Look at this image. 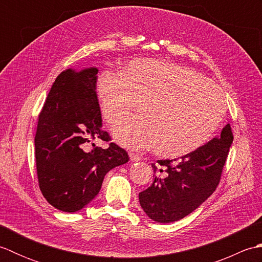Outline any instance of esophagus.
I'll use <instances>...</instances> for the list:
<instances>
[{
  "label": "esophagus",
  "instance_id": "esophagus-1",
  "mask_svg": "<svg viewBox=\"0 0 262 262\" xmlns=\"http://www.w3.org/2000/svg\"><path fill=\"white\" fill-rule=\"evenodd\" d=\"M129 158H130L132 162H138V161L142 160V158L140 157V155L135 154V153H129Z\"/></svg>",
  "mask_w": 262,
  "mask_h": 262
}]
</instances>
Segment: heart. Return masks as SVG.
<instances>
[{
    "label": "heart",
    "instance_id": "1",
    "mask_svg": "<svg viewBox=\"0 0 262 262\" xmlns=\"http://www.w3.org/2000/svg\"><path fill=\"white\" fill-rule=\"evenodd\" d=\"M102 117L116 125L138 102L141 115L116 127L121 145L154 147L161 158L185 157L205 145L224 119V93L205 76L166 60L140 58L119 72L104 71L96 82Z\"/></svg>",
    "mask_w": 262,
    "mask_h": 262
}]
</instances>
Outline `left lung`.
Returning a JSON list of instances; mask_svg holds the SVG:
<instances>
[{
	"label": "left lung",
	"instance_id": "1",
	"mask_svg": "<svg viewBox=\"0 0 262 262\" xmlns=\"http://www.w3.org/2000/svg\"><path fill=\"white\" fill-rule=\"evenodd\" d=\"M233 135L230 124L197 151L181 160H159L153 182L140 192V204L152 221L172 223L198 208L215 191L230 152Z\"/></svg>",
	"mask_w": 262,
	"mask_h": 262
}]
</instances>
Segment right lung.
Listing matches in <instances>:
<instances>
[{
  "mask_svg": "<svg viewBox=\"0 0 262 262\" xmlns=\"http://www.w3.org/2000/svg\"><path fill=\"white\" fill-rule=\"evenodd\" d=\"M97 79V68L62 72L39 115L35 137L39 188L49 204L66 213L85 207L99 193L104 176L129 160L115 143L108 148L92 143L96 138L110 141L102 130Z\"/></svg>",
  "mask_w": 262,
  "mask_h": 262,
  "instance_id": "add662e5",
  "label": "right lung"
}]
</instances>
